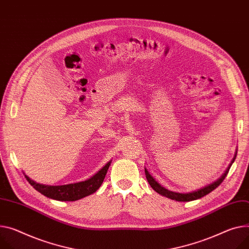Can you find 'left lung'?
Masks as SVG:
<instances>
[{
	"label": "left lung",
	"instance_id": "8db88e82",
	"mask_svg": "<svg viewBox=\"0 0 249 249\" xmlns=\"http://www.w3.org/2000/svg\"><path fill=\"white\" fill-rule=\"evenodd\" d=\"M236 155H237V149H236V152L235 155L231 162V164H229L226 168V170L224 171V174L218 178L216 179L215 181H213V183H210L206 186H203L202 188H199L197 190H195V191H190V193H186V194H181V193H176V191H171L167 188H165L164 186H162L159 181L156 180V178L152 177L149 171L147 170L146 167H144V173H145V178L149 183V185L151 186V188L156 190L158 194H160V196H165L167 198H170V199H174V200H177V201H191V200H196V199H198L206 195H208L209 193H212L213 190H214L222 181L223 179L225 178V177L227 176L228 171H229V168H231V164L234 162L235 159H236Z\"/></svg>",
	"mask_w": 249,
	"mask_h": 249
}]
</instances>
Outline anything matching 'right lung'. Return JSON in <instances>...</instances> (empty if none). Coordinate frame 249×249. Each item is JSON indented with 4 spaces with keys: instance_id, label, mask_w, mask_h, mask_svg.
<instances>
[{
    "instance_id": "right-lung-1",
    "label": "right lung",
    "mask_w": 249,
    "mask_h": 249,
    "mask_svg": "<svg viewBox=\"0 0 249 249\" xmlns=\"http://www.w3.org/2000/svg\"><path fill=\"white\" fill-rule=\"evenodd\" d=\"M110 162L111 160H109L97 174L87 180L64 185H47L37 183L31 179L28 176L25 175V177L29 183L45 196L61 201H74L92 195L100 188L107 173Z\"/></svg>"
}]
</instances>
